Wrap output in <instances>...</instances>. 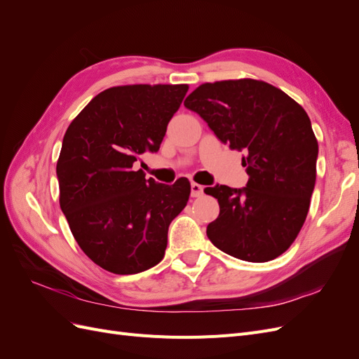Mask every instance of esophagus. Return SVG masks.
I'll list each match as a JSON object with an SVG mask.
<instances>
[{
    "label": "esophagus",
    "instance_id": "34e87169",
    "mask_svg": "<svg viewBox=\"0 0 359 359\" xmlns=\"http://www.w3.org/2000/svg\"><path fill=\"white\" fill-rule=\"evenodd\" d=\"M190 189H191V196L193 198H201L203 194V186H201V184H198V182H191Z\"/></svg>",
    "mask_w": 359,
    "mask_h": 359
}]
</instances>
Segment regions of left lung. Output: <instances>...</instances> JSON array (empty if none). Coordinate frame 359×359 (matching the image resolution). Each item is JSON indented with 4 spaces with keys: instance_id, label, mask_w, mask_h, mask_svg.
I'll return each mask as SVG.
<instances>
[{
    "instance_id": "left-lung-1",
    "label": "left lung",
    "mask_w": 359,
    "mask_h": 359,
    "mask_svg": "<svg viewBox=\"0 0 359 359\" xmlns=\"http://www.w3.org/2000/svg\"><path fill=\"white\" fill-rule=\"evenodd\" d=\"M214 135L244 151L243 189L206 187L220 214L206 227L222 252L247 262L285 253L306 222L316 182L318 140L307 112L276 86L238 79L203 83L184 102Z\"/></svg>"
}]
</instances>
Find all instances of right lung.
<instances>
[{
    "label": "right lung",
    "mask_w": 359,
    "mask_h": 359,
    "mask_svg": "<svg viewBox=\"0 0 359 359\" xmlns=\"http://www.w3.org/2000/svg\"><path fill=\"white\" fill-rule=\"evenodd\" d=\"M187 85H126L86 104L62 139L60 205L82 252L114 274H137L165 256L170 222L190 182L145 180L137 156L157 153Z\"/></svg>",
    "instance_id": "obj_1"
}]
</instances>
